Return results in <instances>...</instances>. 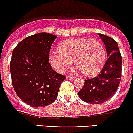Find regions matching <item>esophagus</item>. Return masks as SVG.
<instances>
[{"mask_svg": "<svg viewBox=\"0 0 133 133\" xmlns=\"http://www.w3.org/2000/svg\"><path fill=\"white\" fill-rule=\"evenodd\" d=\"M67 78H68L69 80H70V81H74V80H75V79H76V77H71V76H68Z\"/></svg>", "mask_w": 133, "mask_h": 133, "instance_id": "obj_1", "label": "esophagus"}]
</instances>
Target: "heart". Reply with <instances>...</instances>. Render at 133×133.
<instances>
[{"instance_id":"obj_1","label":"heart","mask_w":133,"mask_h":133,"mask_svg":"<svg viewBox=\"0 0 133 133\" xmlns=\"http://www.w3.org/2000/svg\"><path fill=\"white\" fill-rule=\"evenodd\" d=\"M58 52L49 56V62L57 72L63 73L75 64L86 76L99 72L106 61V50L99 40L79 38L62 42L58 46Z\"/></svg>"}]
</instances>
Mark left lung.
Returning <instances> with one entry per match:
<instances>
[{"label": "left lung", "instance_id": "8db88e82", "mask_svg": "<svg viewBox=\"0 0 133 133\" xmlns=\"http://www.w3.org/2000/svg\"><path fill=\"white\" fill-rule=\"evenodd\" d=\"M99 36L105 45L108 60L97 76L85 80L78 91L79 97L90 104H101L113 97L122 77V56L118 44L110 36L102 34Z\"/></svg>", "mask_w": 133, "mask_h": 133}]
</instances>
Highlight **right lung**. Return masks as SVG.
<instances>
[{"label":"right lung","mask_w":133,"mask_h":133,"mask_svg":"<svg viewBox=\"0 0 133 133\" xmlns=\"http://www.w3.org/2000/svg\"><path fill=\"white\" fill-rule=\"evenodd\" d=\"M56 36L39 33L22 40L13 50L10 72L14 90L28 105L39 108L52 104L66 79L49 63V52Z\"/></svg>","instance_id":"1"}]
</instances>
